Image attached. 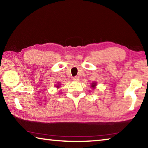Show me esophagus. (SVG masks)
<instances>
[{"label": "esophagus", "instance_id": "34e87169", "mask_svg": "<svg viewBox=\"0 0 148 148\" xmlns=\"http://www.w3.org/2000/svg\"><path fill=\"white\" fill-rule=\"evenodd\" d=\"M79 79V76H74V77H73V80H74V81H76V82H77V81H78Z\"/></svg>", "mask_w": 148, "mask_h": 148}]
</instances>
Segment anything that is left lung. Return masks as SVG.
Instances as JSON below:
<instances>
[{
  "label": "left lung",
  "mask_w": 148,
  "mask_h": 148,
  "mask_svg": "<svg viewBox=\"0 0 148 148\" xmlns=\"http://www.w3.org/2000/svg\"><path fill=\"white\" fill-rule=\"evenodd\" d=\"M92 86V87H95V86H96V84H95V82H94V83H92V86Z\"/></svg>",
  "instance_id": "obj_1"
}]
</instances>
